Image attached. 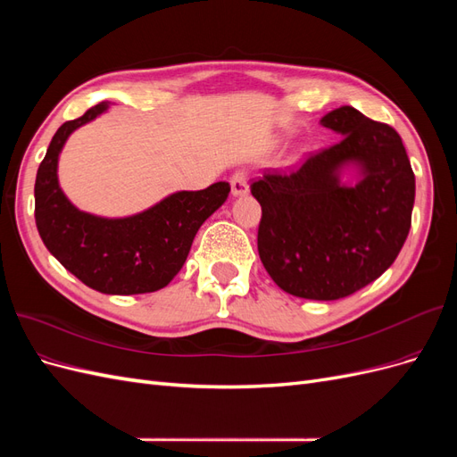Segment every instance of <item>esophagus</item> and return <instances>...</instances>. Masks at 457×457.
I'll list each match as a JSON object with an SVG mask.
<instances>
[{
  "label": "esophagus",
  "mask_w": 457,
  "mask_h": 457,
  "mask_svg": "<svg viewBox=\"0 0 457 457\" xmlns=\"http://www.w3.org/2000/svg\"><path fill=\"white\" fill-rule=\"evenodd\" d=\"M230 192H232V196H245L247 192H250L247 175L244 171H237L230 177Z\"/></svg>",
  "instance_id": "1"
}]
</instances>
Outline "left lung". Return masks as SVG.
<instances>
[{"mask_svg":"<svg viewBox=\"0 0 457 457\" xmlns=\"http://www.w3.org/2000/svg\"><path fill=\"white\" fill-rule=\"evenodd\" d=\"M320 123L343 139L295 171L252 185L261 204L257 250L270 278L303 299L334 301L371 284L403 250L416 177L400 135L353 106ZM353 177L345 184L342 175Z\"/></svg>","mask_w":457,"mask_h":457,"instance_id":"obj_1","label":"left lung"}]
</instances>
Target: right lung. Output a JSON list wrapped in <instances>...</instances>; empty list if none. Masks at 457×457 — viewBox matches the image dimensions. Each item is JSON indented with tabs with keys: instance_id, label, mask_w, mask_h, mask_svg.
<instances>
[{
	"instance_id": "1",
	"label": "right lung",
	"mask_w": 457,
	"mask_h": 457,
	"mask_svg": "<svg viewBox=\"0 0 457 457\" xmlns=\"http://www.w3.org/2000/svg\"><path fill=\"white\" fill-rule=\"evenodd\" d=\"M108 108V101L99 103L53 135L36 175V227L51 255L96 292H158L183 269L198 228L225 204L230 187L219 181L204 190L173 192L129 217L108 219L78 210L59 185V154L68 137Z\"/></svg>"
}]
</instances>
